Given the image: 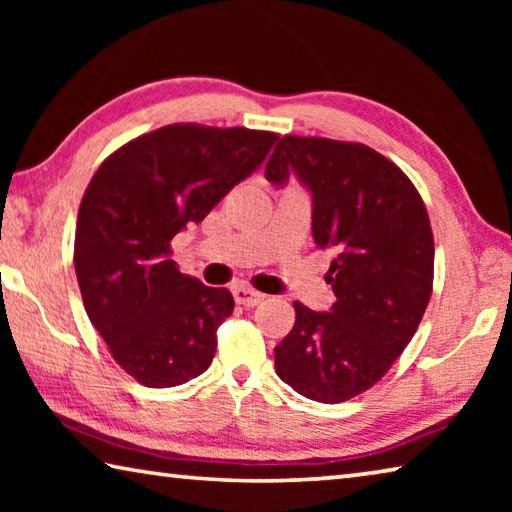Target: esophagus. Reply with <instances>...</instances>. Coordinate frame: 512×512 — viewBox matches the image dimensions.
<instances>
[{
	"label": "esophagus",
	"mask_w": 512,
	"mask_h": 512,
	"mask_svg": "<svg viewBox=\"0 0 512 512\" xmlns=\"http://www.w3.org/2000/svg\"><path fill=\"white\" fill-rule=\"evenodd\" d=\"M232 296H235L239 305H244V307H255L264 300V293L250 289L248 284H237V287L232 289Z\"/></svg>",
	"instance_id": "34e87169"
}]
</instances>
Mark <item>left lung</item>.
I'll use <instances>...</instances> for the list:
<instances>
[{"instance_id":"1","label":"left lung","mask_w":512,"mask_h":512,"mask_svg":"<svg viewBox=\"0 0 512 512\" xmlns=\"http://www.w3.org/2000/svg\"><path fill=\"white\" fill-rule=\"evenodd\" d=\"M291 173L311 194L316 246L334 253L336 302L293 305L275 372L309 400L339 404L377 384L413 339L431 298V225L418 189L370 146L287 135L264 176L284 187Z\"/></svg>"}]
</instances>
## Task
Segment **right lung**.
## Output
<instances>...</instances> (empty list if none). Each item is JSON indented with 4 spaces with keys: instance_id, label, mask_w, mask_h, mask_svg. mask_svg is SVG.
<instances>
[{
    "instance_id": "right-lung-1",
    "label": "right lung",
    "mask_w": 512,
    "mask_h": 512,
    "mask_svg": "<svg viewBox=\"0 0 512 512\" xmlns=\"http://www.w3.org/2000/svg\"><path fill=\"white\" fill-rule=\"evenodd\" d=\"M275 133L173 124L115 151L79 207L74 268L83 305L112 357L149 388L210 368L228 289L180 273L171 239L262 167Z\"/></svg>"
}]
</instances>
